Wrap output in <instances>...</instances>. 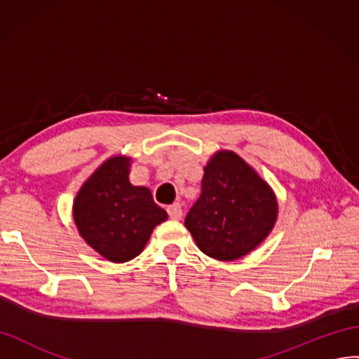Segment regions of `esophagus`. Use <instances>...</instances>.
I'll return each instance as SVG.
<instances>
[{"mask_svg": "<svg viewBox=\"0 0 359 359\" xmlns=\"http://www.w3.org/2000/svg\"><path fill=\"white\" fill-rule=\"evenodd\" d=\"M168 215L173 220H180L182 217V208L180 203H172V205L168 207Z\"/></svg>", "mask_w": 359, "mask_h": 359, "instance_id": "34e87169", "label": "esophagus"}]
</instances>
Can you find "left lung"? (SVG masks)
Segmentation results:
<instances>
[{"mask_svg": "<svg viewBox=\"0 0 359 359\" xmlns=\"http://www.w3.org/2000/svg\"><path fill=\"white\" fill-rule=\"evenodd\" d=\"M203 170L201 196L184 225L205 255L237 259L273 228L276 199L266 181L234 152H217Z\"/></svg>", "mask_w": 359, "mask_h": 359, "instance_id": "1", "label": "left lung"}]
</instances>
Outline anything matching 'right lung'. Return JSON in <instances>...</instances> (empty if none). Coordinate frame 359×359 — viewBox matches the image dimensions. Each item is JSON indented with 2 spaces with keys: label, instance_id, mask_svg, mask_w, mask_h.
I'll use <instances>...</instances> for the list:
<instances>
[{
  "label": "right lung",
  "instance_id": "right-lung-1",
  "mask_svg": "<svg viewBox=\"0 0 359 359\" xmlns=\"http://www.w3.org/2000/svg\"><path fill=\"white\" fill-rule=\"evenodd\" d=\"M130 158L113 157L86 181L74 202L81 237L113 263L137 257L152 229L168 219L147 187L128 181Z\"/></svg>",
  "mask_w": 359,
  "mask_h": 359
}]
</instances>
